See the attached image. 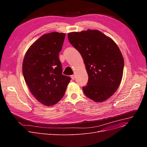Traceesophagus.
<instances>
[{
    "label": "esophagus",
    "instance_id": "esophagus-1",
    "mask_svg": "<svg viewBox=\"0 0 147 147\" xmlns=\"http://www.w3.org/2000/svg\"><path fill=\"white\" fill-rule=\"evenodd\" d=\"M71 79H72V80H74V79H75V76H74V75H71Z\"/></svg>",
    "mask_w": 147,
    "mask_h": 147
}]
</instances>
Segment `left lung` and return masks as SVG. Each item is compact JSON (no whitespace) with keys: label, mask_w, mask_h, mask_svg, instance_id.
Instances as JSON below:
<instances>
[{"label":"left lung","mask_w":147,"mask_h":147,"mask_svg":"<svg viewBox=\"0 0 147 147\" xmlns=\"http://www.w3.org/2000/svg\"><path fill=\"white\" fill-rule=\"evenodd\" d=\"M69 43L81 54L88 74L84 95L96 102L111 97L121 83L124 59L118 46L97 30L68 34Z\"/></svg>","instance_id":"1"}]
</instances>
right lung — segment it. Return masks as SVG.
Here are the masks:
<instances>
[{
    "instance_id": "1",
    "label": "right lung",
    "mask_w": 147,
    "mask_h": 147,
    "mask_svg": "<svg viewBox=\"0 0 147 147\" xmlns=\"http://www.w3.org/2000/svg\"><path fill=\"white\" fill-rule=\"evenodd\" d=\"M65 34H45L27 50L22 73L27 86L38 102L46 106L57 104L63 97L71 80L63 75L59 59Z\"/></svg>"
}]
</instances>
